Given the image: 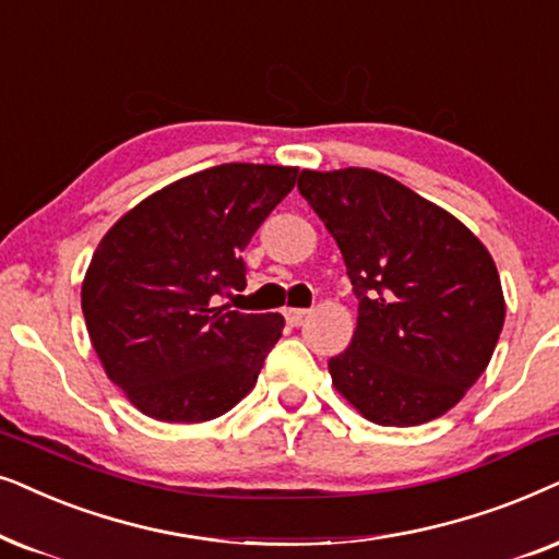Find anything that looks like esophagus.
Masks as SVG:
<instances>
[{"mask_svg":"<svg viewBox=\"0 0 559 559\" xmlns=\"http://www.w3.org/2000/svg\"><path fill=\"white\" fill-rule=\"evenodd\" d=\"M307 314H309V309H286V311H284L286 322L294 324V326H299V324L304 322V319H307Z\"/></svg>","mask_w":559,"mask_h":559,"instance_id":"esophagus-1","label":"esophagus"}]
</instances>
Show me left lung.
Segmentation results:
<instances>
[{
    "label": "left lung",
    "mask_w": 559,
    "mask_h": 559,
    "mask_svg": "<svg viewBox=\"0 0 559 559\" xmlns=\"http://www.w3.org/2000/svg\"><path fill=\"white\" fill-rule=\"evenodd\" d=\"M299 191L337 240L357 326L330 357L334 389L368 421L416 427L450 412L488 368L506 301L478 237L370 168L301 170Z\"/></svg>",
    "instance_id": "left-lung-1"
}]
</instances>
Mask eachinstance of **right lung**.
Returning <instances> with one entry per match:
<instances>
[{
	"label": "right lung",
	"mask_w": 559,
	"mask_h": 559,
	"mask_svg": "<svg viewBox=\"0 0 559 559\" xmlns=\"http://www.w3.org/2000/svg\"><path fill=\"white\" fill-rule=\"evenodd\" d=\"M299 168L225 163L151 193L102 237L81 309L104 373L145 416L217 419L248 396L281 314L214 307L245 288L242 250Z\"/></svg>",
	"instance_id": "right-lung-1"
}]
</instances>
